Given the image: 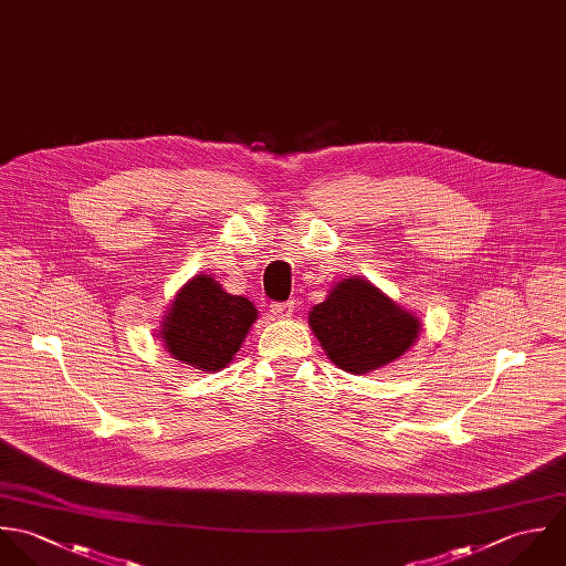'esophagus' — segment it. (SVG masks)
<instances>
[{
    "label": "esophagus",
    "instance_id": "obj_1",
    "mask_svg": "<svg viewBox=\"0 0 566 566\" xmlns=\"http://www.w3.org/2000/svg\"><path fill=\"white\" fill-rule=\"evenodd\" d=\"M295 313V302H273L271 315L277 319H289Z\"/></svg>",
    "mask_w": 566,
    "mask_h": 566
}]
</instances>
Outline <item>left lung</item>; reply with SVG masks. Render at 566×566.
Segmentation results:
<instances>
[{
	"instance_id": "left-lung-1",
	"label": "left lung",
	"mask_w": 566,
	"mask_h": 566,
	"mask_svg": "<svg viewBox=\"0 0 566 566\" xmlns=\"http://www.w3.org/2000/svg\"><path fill=\"white\" fill-rule=\"evenodd\" d=\"M308 324L328 358L349 374H367L400 358L420 335V319L363 277H343Z\"/></svg>"
}]
</instances>
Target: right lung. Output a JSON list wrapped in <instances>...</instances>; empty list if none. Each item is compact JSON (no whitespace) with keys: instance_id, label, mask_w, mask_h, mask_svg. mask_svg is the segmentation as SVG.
<instances>
[{"instance_id":"obj_1","label":"right lung","mask_w":566,"mask_h":566,"mask_svg":"<svg viewBox=\"0 0 566 566\" xmlns=\"http://www.w3.org/2000/svg\"><path fill=\"white\" fill-rule=\"evenodd\" d=\"M255 319L253 302L226 293L212 275H195L164 315L159 339L172 358L219 371L231 363Z\"/></svg>"}]
</instances>
